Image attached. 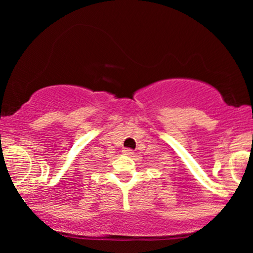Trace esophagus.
I'll return each instance as SVG.
<instances>
[{
    "instance_id": "obj_1",
    "label": "esophagus",
    "mask_w": 253,
    "mask_h": 253,
    "mask_svg": "<svg viewBox=\"0 0 253 253\" xmlns=\"http://www.w3.org/2000/svg\"><path fill=\"white\" fill-rule=\"evenodd\" d=\"M123 152H124V155H126V156H132L133 155V151L130 149H124Z\"/></svg>"
}]
</instances>
